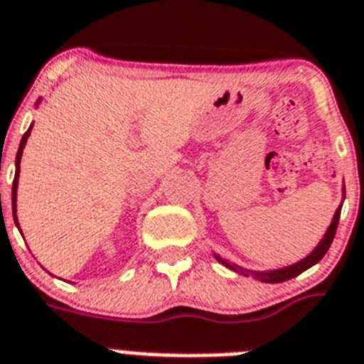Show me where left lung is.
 <instances>
[{
	"instance_id": "left-lung-1",
	"label": "left lung",
	"mask_w": 364,
	"mask_h": 364,
	"mask_svg": "<svg viewBox=\"0 0 364 364\" xmlns=\"http://www.w3.org/2000/svg\"><path fill=\"white\" fill-rule=\"evenodd\" d=\"M341 209H343V205L335 210V216H333V220H331V225L328 228V231H326L323 239L318 242V246H316V248H314L313 252L307 255V257L301 259V261H298V262H294L292 267H285V268H279V270H270V272H252V270H244V268L237 267V264H233V262L224 261V259L220 257V255H215V257L218 259V261L222 262L224 267L231 268V270H235V272H240V274H244V276L257 277L259 281H264V283H283V281H289V279H292V277L300 276L301 272H305L307 268L313 267V264H316V262H318L320 259L326 255V253H328L329 246H331L333 239H335V233H337L338 218H341Z\"/></svg>"
}]
</instances>
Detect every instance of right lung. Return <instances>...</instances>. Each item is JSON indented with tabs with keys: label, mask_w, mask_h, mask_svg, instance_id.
I'll return each mask as SVG.
<instances>
[{
	"label": "right lung",
	"mask_w": 364,
	"mask_h": 364,
	"mask_svg": "<svg viewBox=\"0 0 364 364\" xmlns=\"http://www.w3.org/2000/svg\"><path fill=\"white\" fill-rule=\"evenodd\" d=\"M41 102V100H38ZM36 102V103H38ZM33 127V125H31ZM31 127L23 133L21 136V142H20V148H18V154H16V173H14V181H12V213H14V222L18 225V218H16V188H18V177H20V161H21V154H23V148H26V142L29 139V133H31ZM20 229V225H18Z\"/></svg>",
	"instance_id": "obj_1"
}]
</instances>
